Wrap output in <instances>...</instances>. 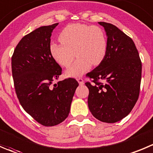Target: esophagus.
Wrapping results in <instances>:
<instances>
[{
    "label": "esophagus",
    "mask_w": 153,
    "mask_h": 153,
    "mask_svg": "<svg viewBox=\"0 0 153 153\" xmlns=\"http://www.w3.org/2000/svg\"><path fill=\"white\" fill-rule=\"evenodd\" d=\"M76 80H77V82H79V85H83L84 84V82H83V79H82V77H79L76 79Z\"/></svg>",
    "instance_id": "1"
}]
</instances>
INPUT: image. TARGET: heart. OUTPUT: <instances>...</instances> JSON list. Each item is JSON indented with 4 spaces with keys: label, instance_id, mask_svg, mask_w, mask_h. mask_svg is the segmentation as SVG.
Instances as JSON below:
<instances>
[{
    "label": "heart",
    "instance_id": "obj_1",
    "mask_svg": "<svg viewBox=\"0 0 153 153\" xmlns=\"http://www.w3.org/2000/svg\"><path fill=\"white\" fill-rule=\"evenodd\" d=\"M61 43H51L49 52L53 59L61 66L68 68V76L77 77L88 71L91 65H99L107 52V39L102 29L88 25H68L59 34ZM74 52V53L73 52Z\"/></svg>",
    "mask_w": 153,
    "mask_h": 153
}]
</instances>
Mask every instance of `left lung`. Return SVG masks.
<instances>
[{"mask_svg": "<svg viewBox=\"0 0 153 153\" xmlns=\"http://www.w3.org/2000/svg\"><path fill=\"white\" fill-rule=\"evenodd\" d=\"M107 36L102 62L86 74L92 83L88 105L91 114L103 123H114L127 116L137 101L142 64L131 37L110 23L100 22Z\"/></svg>", "mask_w": 153, "mask_h": 153, "instance_id": "8db88e82", "label": "left lung"}]
</instances>
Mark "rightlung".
<instances>
[{
  "instance_id": "obj_1",
  "label": "right lung",
  "mask_w": 153,
  "mask_h": 153,
  "mask_svg": "<svg viewBox=\"0 0 153 153\" xmlns=\"http://www.w3.org/2000/svg\"><path fill=\"white\" fill-rule=\"evenodd\" d=\"M59 25L42 26L24 36L12 56V74L20 104L44 126L60 124L68 116L79 83L68 78L52 84L62 68L49 52L51 35Z\"/></svg>"
}]
</instances>
